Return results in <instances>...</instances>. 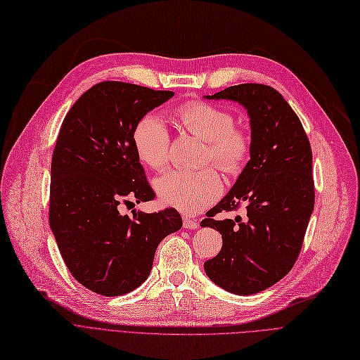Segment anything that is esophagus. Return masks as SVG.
Listing matches in <instances>:
<instances>
[{
  "mask_svg": "<svg viewBox=\"0 0 360 360\" xmlns=\"http://www.w3.org/2000/svg\"><path fill=\"white\" fill-rule=\"evenodd\" d=\"M183 226L186 229H189V230H195V229L199 227L198 222L195 219H192L191 217H187V215H183Z\"/></svg>",
  "mask_w": 360,
  "mask_h": 360,
  "instance_id": "esophagus-1",
  "label": "esophagus"
}]
</instances>
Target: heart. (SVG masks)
Returning <instances> with one entry per match:
<instances>
[{
  "instance_id": "heart-1",
  "label": "heart",
  "mask_w": 360,
  "mask_h": 360,
  "mask_svg": "<svg viewBox=\"0 0 360 360\" xmlns=\"http://www.w3.org/2000/svg\"><path fill=\"white\" fill-rule=\"evenodd\" d=\"M176 117L186 131L207 141L205 161H212L227 174L237 173L245 165L250 143L243 131L234 129L231 112L208 102L192 101L179 107ZM133 146L139 160L153 169L168 162L169 133L158 114L149 112L139 118L133 130ZM153 186L162 203L186 214L207 208L222 192V180L214 168L169 169Z\"/></svg>"
}]
</instances>
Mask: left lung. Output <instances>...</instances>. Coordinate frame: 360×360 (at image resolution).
<instances>
[{"label": "left lung", "mask_w": 360, "mask_h": 360, "mask_svg": "<svg viewBox=\"0 0 360 360\" xmlns=\"http://www.w3.org/2000/svg\"><path fill=\"white\" fill-rule=\"evenodd\" d=\"M207 99L240 104L250 124V160L200 226L219 231L222 248L203 264L218 287L238 296L264 292L293 268L314 211L312 150L299 117L271 86L245 83ZM243 202L247 219L212 217Z\"/></svg>", "instance_id": "obj_1"}]
</instances>
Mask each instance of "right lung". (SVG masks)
I'll list each match as a JSON object with an SVG mask.
<instances>
[{"label": "right lung", "mask_w": 360, "mask_h": 360, "mask_svg": "<svg viewBox=\"0 0 360 360\" xmlns=\"http://www.w3.org/2000/svg\"><path fill=\"white\" fill-rule=\"evenodd\" d=\"M173 96L102 82L75 102L61 124L51 162L49 227L68 271L94 293L112 297L138 288L162 238L183 226L174 208L133 211V218L118 211L122 202L155 196L134 150L133 130Z\"/></svg>", "instance_id": "1"}]
</instances>
